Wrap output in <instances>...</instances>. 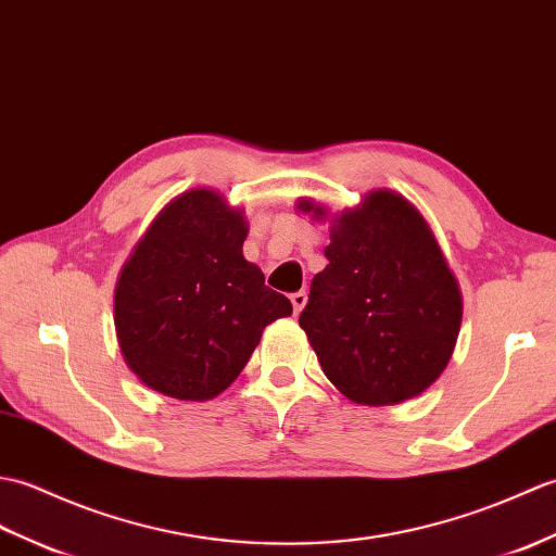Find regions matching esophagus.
I'll use <instances>...</instances> for the list:
<instances>
[{
    "label": "esophagus",
    "mask_w": 556,
    "mask_h": 556,
    "mask_svg": "<svg viewBox=\"0 0 556 556\" xmlns=\"http://www.w3.org/2000/svg\"><path fill=\"white\" fill-rule=\"evenodd\" d=\"M290 302H292L294 314H300V312L304 309V304H306V292H304V290L292 292V294H290Z\"/></svg>",
    "instance_id": "34e87169"
}]
</instances>
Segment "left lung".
Returning <instances> with one entry per match:
<instances>
[{
    "label": "left lung",
    "mask_w": 556,
    "mask_h": 556,
    "mask_svg": "<svg viewBox=\"0 0 556 556\" xmlns=\"http://www.w3.org/2000/svg\"><path fill=\"white\" fill-rule=\"evenodd\" d=\"M328 266L314 276L300 326L326 378L364 406L418 397L445 371L462 328V290L424 214L404 194L378 188L330 216Z\"/></svg>",
    "instance_id": "left-lung-1"
}]
</instances>
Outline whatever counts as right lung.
<instances>
[{
    "label": "right lung",
    "instance_id": "right-lung-1",
    "mask_svg": "<svg viewBox=\"0 0 556 556\" xmlns=\"http://www.w3.org/2000/svg\"><path fill=\"white\" fill-rule=\"evenodd\" d=\"M247 218L218 190L170 200L135 244L114 290L123 359L142 386L180 402L230 388L262 332L290 316L286 294L247 262Z\"/></svg>",
    "mask_w": 556,
    "mask_h": 556
}]
</instances>
